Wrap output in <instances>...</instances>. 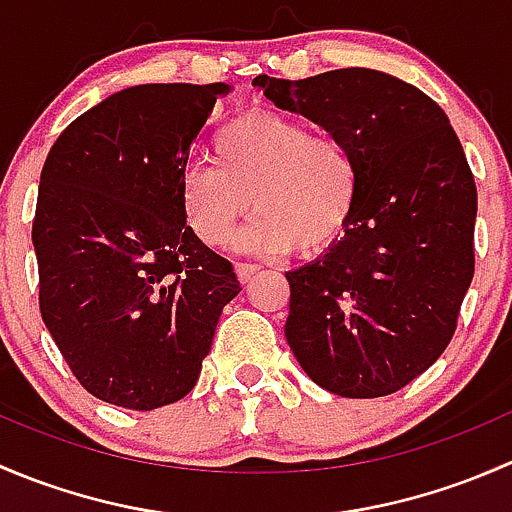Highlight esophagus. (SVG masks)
<instances>
[{"label": "esophagus", "instance_id": "esophagus-1", "mask_svg": "<svg viewBox=\"0 0 512 512\" xmlns=\"http://www.w3.org/2000/svg\"><path fill=\"white\" fill-rule=\"evenodd\" d=\"M260 270L262 267L255 265V262H240V265H235V272L237 277H240V282H250Z\"/></svg>", "mask_w": 512, "mask_h": 512}]
</instances>
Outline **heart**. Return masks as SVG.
I'll list each match as a JSON object with an SVG mask.
<instances>
[{
    "label": "heart",
    "mask_w": 512,
    "mask_h": 512,
    "mask_svg": "<svg viewBox=\"0 0 512 512\" xmlns=\"http://www.w3.org/2000/svg\"><path fill=\"white\" fill-rule=\"evenodd\" d=\"M215 165H188L180 175V208L200 242L223 247L257 210L242 247L282 255H319L352 225L361 168L347 141L312 133L299 118L245 111L213 138ZM253 200L250 201L249 198Z\"/></svg>",
    "instance_id": "b5f03b06"
}]
</instances>
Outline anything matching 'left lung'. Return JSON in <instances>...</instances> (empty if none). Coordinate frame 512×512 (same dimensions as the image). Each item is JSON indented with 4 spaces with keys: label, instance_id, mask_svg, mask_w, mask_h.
Masks as SVG:
<instances>
[{
    "label": "left lung",
    "instance_id": "obj_1",
    "mask_svg": "<svg viewBox=\"0 0 512 512\" xmlns=\"http://www.w3.org/2000/svg\"><path fill=\"white\" fill-rule=\"evenodd\" d=\"M252 84L347 141L361 168L342 240L287 272L289 347L332 394H394L446 352L476 270L478 193L461 141L433 98L384 71Z\"/></svg>",
    "mask_w": 512,
    "mask_h": 512
}]
</instances>
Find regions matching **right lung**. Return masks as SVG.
Listing matches in <instances>:
<instances>
[{
  "label": "right lung",
  "mask_w": 512,
  "mask_h": 512,
  "mask_svg": "<svg viewBox=\"0 0 512 512\" xmlns=\"http://www.w3.org/2000/svg\"><path fill=\"white\" fill-rule=\"evenodd\" d=\"M225 84H143L108 96L56 138L32 242L39 309L89 394L151 411L198 384L232 262L185 223L180 175Z\"/></svg>",
  "instance_id": "1"
}]
</instances>
